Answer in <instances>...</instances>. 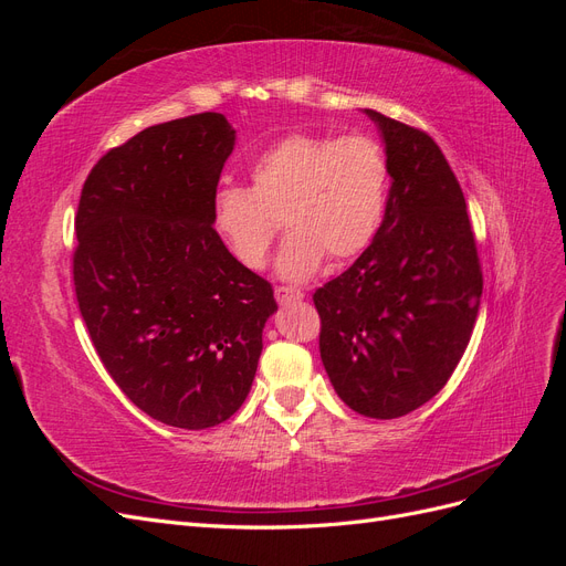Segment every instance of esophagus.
<instances>
[{
    "instance_id": "34e87169",
    "label": "esophagus",
    "mask_w": 566,
    "mask_h": 566,
    "mask_svg": "<svg viewBox=\"0 0 566 566\" xmlns=\"http://www.w3.org/2000/svg\"><path fill=\"white\" fill-rule=\"evenodd\" d=\"M302 297H304V295L300 293V290H295V287H285V285H279V287H276V300H279L281 306L300 302Z\"/></svg>"
}]
</instances>
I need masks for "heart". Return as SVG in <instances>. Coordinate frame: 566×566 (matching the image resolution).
I'll return each instance as SVG.
<instances>
[{
    "label": "heart",
    "mask_w": 566,
    "mask_h": 566,
    "mask_svg": "<svg viewBox=\"0 0 566 566\" xmlns=\"http://www.w3.org/2000/svg\"><path fill=\"white\" fill-rule=\"evenodd\" d=\"M248 186H221L212 227L235 262L260 269L281 231L285 281L312 279L325 254L349 260L378 233L389 186L385 146L370 134H290L250 167Z\"/></svg>",
    "instance_id": "b5f03b06"
}]
</instances>
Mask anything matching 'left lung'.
<instances>
[{
    "mask_svg": "<svg viewBox=\"0 0 566 566\" xmlns=\"http://www.w3.org/2000/svg\"><path fill=\"white\" fill-rule=\"evenodd\" d=\"M389 160L385 219L364 254L314 293L321 361L356 413L391 420L449 382L470 342L482 266L465 196L430 134L378 111Z\"/></svg>",
    "mask_w": 566,
    "mask_h": 566,
    "instance_id": "obj_1",
    "label": "left lung"
}]
</instances>
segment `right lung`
I'll return each instance as SVG.
<instances>
[{
	"instance_id": "obj_1",
	"label": "right lung",
	"mask_w": 566,
	"mask_h": 566,
	"mask_svg": "<svg viewBox=\"0 0 566 566\" xmlns=\"http://www.w3.org/2000/svg\"><path fill=\"white\" fill-rule=\"evenodd\" d=\"M233 146L221 113L148 127L94 165L75 214L73 281L94 349L134 406L181 430L243 406L279 310L212 227Z\"/></svg>"
}]
</instances>
